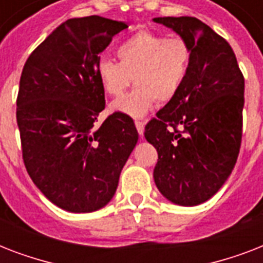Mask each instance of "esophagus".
Instances as JSON below:
<instances>
[{
	"label": "esophagus",
	"mask_w": 263,
	"mask_h": 263,
	"mask_svg": "<svg viewBox=\"0 0 263 263\" xmlns=\"http://www.w3.org/2000/svg\"><path fill=\"white\" fill-rule=\"evenodd\" d=\"M135 125H136V129L139 132V135L142 136L144 132V123L143 121H140V120H135Z\"/></svg>",
	"instance_id": "1"
}]
</instances>
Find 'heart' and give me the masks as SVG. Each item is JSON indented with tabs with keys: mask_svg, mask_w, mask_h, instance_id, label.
<instances>
[{
	"mask_svg": "<svg viewBox=\"0 0 263 263\" xmlns=\"http://www.w3.org/2000/svg\"><path fill=\"white\" fill-rule=\"evenodd\" d=\"M120 61L99 60L97 75L103 91L119 97L135 80L136 87L111 103V109L132 117L146 115L158 99L175 98L187 78L191 47L180 36L165 38L150 30H140L117 49Z\"/></svg>",
	"mask_w": 263,
	"mask_h": 263,
	"instance_id": "obj_1",
	"label": "heart"
}]
</instances>
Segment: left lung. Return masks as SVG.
I'll return each instance as SVG.
<instances>
[{
	"label": "left lung",
	"mask_w": 263,
	"mask_h": 263,
	"mask_svg": "<svg viewBox=\"0 0 263 263\" xmlns=\"http://www.w3.org/2000/svg\"><path fill=\"white\" fill-rule=\"evenodd\" d=\"M191 47L187 78L144 128L157 148L154 181L180 206H196L220 190L241 143L245 78L232 47L195 17H156Z\"/></svg>",
	"instance_id": "obj_1"
}]
</instances>
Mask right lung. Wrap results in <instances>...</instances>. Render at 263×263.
I'll list each match as a JSON object with an SVG mask.
<instances>
[{
	"label": "right lung",
	"mask_w": 263,
	"mask_h": 263,
	"mask_svg": "<svg viewBox=\"0 0 263 263\" xmlns=\"http://www.w3.org/2000/svg\"><path fill=\"white\" fill-rule=\"evenodd\" d=\"M128 28L101 16L69 18L27 59L17 95L23 161L51 203L91 213L115 195L138 142L134 120L115 111L101 127L105 91L97 65L111 38Z\"/></svg>",
	"instance_id": "add662e5"
}]
</instances>
